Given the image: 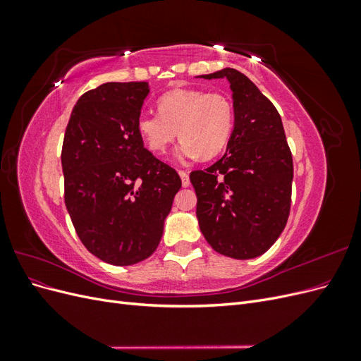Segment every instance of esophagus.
<instances>
[{
    "mask_svg": "<svg viewBox=\"0 0 361 361\" xmlns=\"http://www.w3.org/2000/svg\"><path fill=\"white\" fill-rule=\"evenodd\" d=\"M179 176H180V179H182V185H183V187H190V174H188L187 171L180 170V171H179Z\"/></svg>",
    "mask_w": 361,
    "mask_h": 361,
    "instance_id": "esophagus-1",
    "label": "esophagus"
}]
</instances>
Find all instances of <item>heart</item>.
<instances>
[{"mask_svg": "<svg viewBox=\"0 0 361 361\" xmlns=\"http://www.w3.org/2000/svg\"><path fill=\"white\" fill-rule=\"evenodd\" d=\"M158 113L137 118V133L146 147L157 155L166 154L178 138L180 159L202 157L211 159L226 149L233 133L235 111L223 93L200 89H174L159 96Z\"/></svg>", "mask_w": 361, "mask_h": 361, "instance_id": "b5f03b06", "label": "heart"}]
</instances>
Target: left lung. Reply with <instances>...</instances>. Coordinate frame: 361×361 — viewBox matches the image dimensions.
I'll return each instance as SVG.
<instances>
[{
    "instance_id": "8db88e82",
    "label": "left lung",
    "mask_w": 361,
    "mask_h": 361,
    "mask_svg": "<svg viewBox=\"0 0 361 361\" xmlns=\"http://www.w3.org/2000/svg\"><path fill=\"white\" fill-rule=\"evenodd\" d=\"M202 78L231 82L235 125L223 158L190 174L195 214L216 253L253 259L269 250L288 223L292 154L276 106L244 73L226 68Z\"/></svg>"
}]
</instances>
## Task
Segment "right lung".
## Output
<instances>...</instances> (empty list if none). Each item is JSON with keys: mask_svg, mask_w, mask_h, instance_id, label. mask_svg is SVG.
<instances>
[{"mask_svg": "<svg viewBox=\"0 0 361 361\" xmlns=\"http://www.w3.org/2000/svg\"><path fill=\"white\" fill-rule=\"evenodd\" d=\"M149 84L105 82L84 93L63 140L64 203L92 255L126 267L157 250L182 187L178 171L145 147L137 118Z\"/></svg>", "mask_w": 361, "mask_h": 361, "instance_id": "obj_1", "label": "right lung"}]
</instances>
